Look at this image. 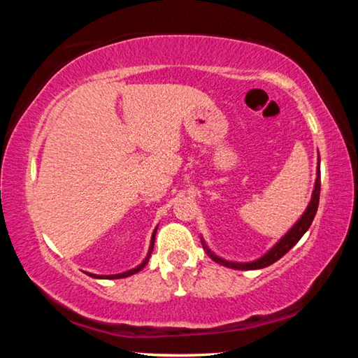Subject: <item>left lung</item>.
Listing matches in <instances>:
<instances>
[{
	"mask_svg": "<svg viewBox=\"0 0 358 358\" xmlns=\"http://www.w3.org/2000/svg\"><path fill=\"white\" fill-rule=\"evenodd\" d=\"M320 161V159H319ZM319 196H320V169L317 167V178H316V185H314V191H313V197L311 202L308 205V208L305 210V213L301 215V217L299 221L294 224V227L289 230V232L284 235V237L278 241V243L271 248V250L264 254L262 257L257 260H252V262H229V260H224L221 257H217L216 254L211 252L207 246L203 245L205 251H207L208 256L215 260V262L221 264L224 266H229V268H235V270H257V268H264V266H268L271 264H275L276 260H280L284 254L287 251L292 250V248L299 243V240L305 235V232L310 229L311 222L316 216V211L319 207Z\"/></svg>",
	"mask_w": 358,
	"mask_h": 358,
	"instance_id": "obj_1",
	"label": "left lung"
}]
</instances>
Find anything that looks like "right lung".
Listing matches in <instances>:
<instances>
[{
  "mask_svg": "<svg viewBox=\"0 0 358 358\" xmlns=\"http://www.w3.org/2000/svg\"><path fill=\"white\" fill-rule=\"evenodd\" d=\"M156 230L157 229H155V232H153V237H151V245H150V252H148V256H147V259L143 260V262L138 265V266H136V268H132V270H129V271H124V273H118V275H107V276H104V275H93V273H87L88 276H92V278H108V280H120V278H128V276H131V275H134V273H137V271H141L145 265L148 264V259H150V256H151V251H153V246H155V235H156Z\"/></svg>",
  "mask_w": 358,
  "mask_h": 358,
  "instance_id": "add662e5",
  "label": "right lung"
}]
</instances>
